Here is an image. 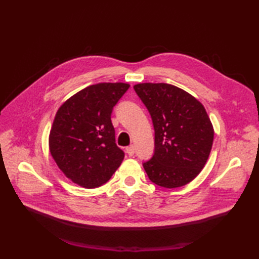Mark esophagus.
Here are the masks:
<instances>
[{
  "instance_id": "34e87169",
  "label": "esophagus",
  "mask_w": 259,
  "mask_h": 259,
  "mask_svg": "<svg viewBox=\"0 0 259 259\" xmlns=\"http://www.w3.org/2000/svg\"><path fill=\"white\" fill-rule=\"evenodd\" d=\"M125 152L128 153V155L130 156V157H133L134 155H135V147L131 145V146H129V147H126L125 148Z\"/></svg>"
}]
</instances>
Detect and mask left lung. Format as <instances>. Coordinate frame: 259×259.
<instances>
[{"label": "left lung", "instance_id": "obj_1", "mask_svg": "<svg viewBox=\"0 0 259 259\" xmlns=\"http://www.w3.org/2000/svg\"><path fill=\"white\" fill-rule=\"evenodd\" d=\"M134 89L155 128V155L144 163L148 177L163 188H178L200 174L210 155L213 126L205 107L168 83H138Z\"/></svg>", "mask_w": 259, "mask_h": 259}]
</instances>
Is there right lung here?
<instances>
[{"label": "right lung", "mask_w": 259, "mask_h": 259, "mask_svg": "<svg viewBox=\"0 0 259 259\" xmlns=\"http://www.w3.org/2000/svg\"><path fill=\"white\" fill-rule=\"evenodd\" d=\"M123 82H103L76 92L58 109L49 135V149L72 183L96 188L111 178L124 158L115 145L111 112L129 89Z\"/></svg>", "instance_id": "add662e5"}]
</instances>
